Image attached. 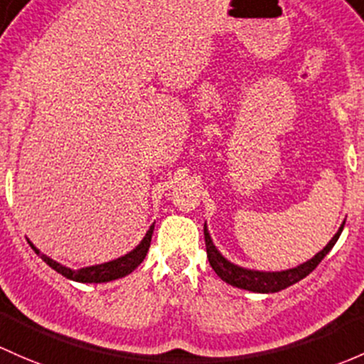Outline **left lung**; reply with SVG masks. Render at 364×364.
<instances>
[{
  "label": "left lung",
  "instance_id": "1",
  "mask_svg": "<svg viewBox=\"0 0 364 364\" xmlns=\"http://www.w3.org/2000/svg\"><path fill=\"white\" fill-rule=\"evenodd\" d=\"M343 225H346V221L340 225L338 232H336L333 239L324 246L323 251H319L316 256H312L311 259H307V262L301 263V265L293 267V269L288 270H281V272H263V270L244 269V267H239L235 265V263L228 262V259L218 251V247L214 246L211 235H209L208 225L204 223V239L205 250H208V259L218 277H220L221 281L227 282V284L252 293H277L281 291V289L293 286L294 282L301 281L304 277H307V275L319 265L321 259L331 251V247H333L336 240H338L340 233L343 230Z\"/></svg>",
  "mask_w": 364,
  "mask_h": 364
}]
</instances>
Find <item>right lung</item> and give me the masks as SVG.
Masks as SVG:
<instances>
[{
  "label": "right lung",
  "mask_w": 364,
  "mask_h": 364,
  "mask_svg": "<svg viewBox=\"0 0 364 364\" xmlns=\"http://www.w3.org/2000/svg\"><path fill=\"white\" fill-rule=\"evenodd\" d=\"M153 228H155V223L151 225L150 230H148L146 235L143 237V240H141V242L137 244L132 251H129L127 255L120 256V258H117V259H112V262L101 263V265L83 267V269H78V270H73V269H70V267L60 265L59 262L48 258V256L43 255V252L38 250V247H34V244L31 242V240H28V242L31 244V247L36 251V255H40L41 259H43L48 267H52L55 272L64 275V277L71 279V281L95 282V284H97V282H109V281H114V279L125 277V275L131 274L136 267H139L141 263H143V259L146 258L148 250H150Z\"/></svg>",
  "instance_id": "obj_1"
}]
</instances>
